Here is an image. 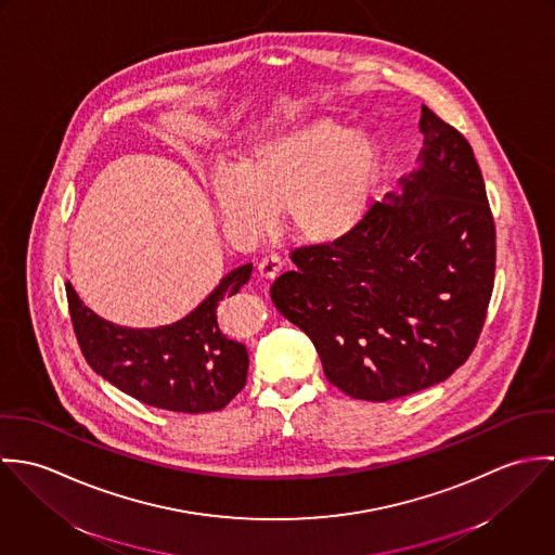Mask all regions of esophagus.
Here are the masks:
<instances>
[{
	"label": "esophagus",
	"instance_id": "esophagus-1",
	"mask_svg": "<svg viewBox=\"0 0 555 555\" xmlns=\"http://www.w3.org/2000/svg\"><path fill=\"white\" fill-rule=\"evenodd\" d=\"M282 258L278 256V254H269V256H264L260 262H258V275L262 278V280H273V278H278L280 275V271H282Z\"/></svg>",
	"mask_w": 555,
	"mask_h": 555
}]
</instances>
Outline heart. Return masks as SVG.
Listing matches in <instances>:
<instances>
[{"mask_svg":"<svg viewBox=\"0 0 555 555\" xmlns=\"http://www.w3.org/2000/svg\"><path fill=\"white\" fill-rule=\"evenodd\" d=\"M383 168L370 132L317 117L256 137L237 164L211 170L209 185L222 224L241 241L264 235L280 211L293 237L333 243L367 218Z\"/></svg>","mask_w":555,"mask_h":555,"instance_id":"heart-1","label":"heart"}]
</instances>
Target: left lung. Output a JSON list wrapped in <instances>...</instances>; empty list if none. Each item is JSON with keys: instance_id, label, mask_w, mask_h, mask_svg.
<instances>
[{"instance_id": "1", "label": "left lung", "mask_w": 555, "mask_h": 555, "mask_svg": "<svg viewBox=\"0 0 555 555\" xmlns=\"http://www.w3.org/2000/svg\"><path fill=\"white\" fill-rule=\"evenodd\" d=\"M423 147L399 190L346 237L293 251L271 286L339 391L389 401L447 380L475 348L495 229L468 141L421 106Z\"/></svg>"}]
</instances>
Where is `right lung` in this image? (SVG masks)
Returning <instances> with one entry per match:
<instances>
[{
	"mask_svg": "<svg viewBox=\"0 0 555 555\" xmlns=\"http://www.w3.org/2000/svg\"><path fill=\"white\" fill-rule=\"evenodd\" d=\"M251 278V264L227 273L188 317L156 328L108 322L80 301L68 282V306L89 367L147 405L170 412L222 410L245 385L247 350L218 324V306Z\"/></svg>",
	"mask_w": 555,
	"mask_h": 555,
	"instance_id": "obj_1",
	"label": "right lung"
}]
</instances>
